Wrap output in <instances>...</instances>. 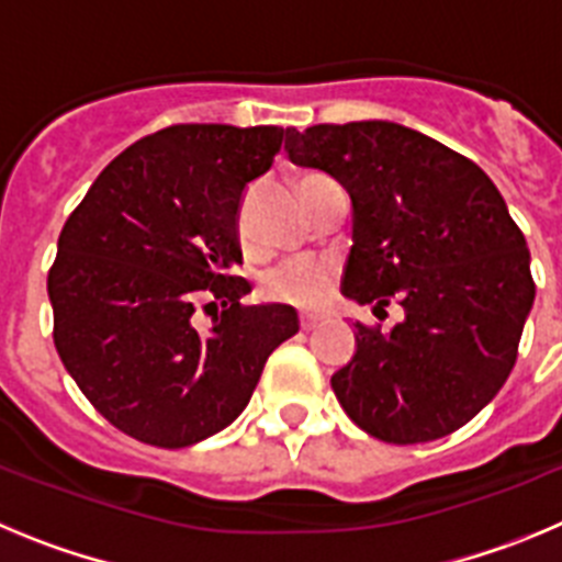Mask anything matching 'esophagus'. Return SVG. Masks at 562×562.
Returning a JSON list of instances; mask_svg holds the SVG:
<instances>
[{
    "label": "esophagus",
    "mask_w": 562,
    "mask_h": 562,
    "mask_svg": "<svg viewBox=\"0 0 562 562\" xmlns=\"http://www.w3.org/2000/svg\"><path fill=\"white\" fill-rule=\"evenodd\" d=\"M317 324H321V317H317V315H301V317H297V326H301V331H312Z\"/></svg>",
    "instance_id": "obj_1"
}]
</instances>
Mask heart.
Instances as JSON below:
<instances>
[{"label": "heart", "instance_id": "b5f03b06", "mask_svg": "<svg viewBox=\"0 0 562 562\" xmlns=\"http://www.w3.org/2000/svg\"><path fill=\"white\" fill-rule=\"evenodd\" d=\"M310 180V177H304ZM301 180V182H304ZM238 238L247 241L245 211H238ZM337 265L326 258H286L258 278V295L290 310H321L331 297Z\"/></svg>", "mask_w": 562, "mask_h": 562}]
</instances>
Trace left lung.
<instances>
[{"mask_svg":"<svg viewBox=\"0 0 562 562\" xmlns=\"http://www.w3.org/2000/svg\"><path fill=\"white\" fill-rule=\"evenodd\" d=\"M290 162L351 196L355 247L342 292L391 331L355 326L357 351L331 374L357 428L389 445L453 434L493 400L518 360L535 281L520 227L464 154L389 121L286 132Z\"/></svg>","mask_w":562,"mask_h":562,"instance_id":"obj_1","label":"left lung"}]
</instances>
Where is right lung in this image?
Segmentation results:
<instances>
[{"instance_id": "1", "label": "right lung", "mask_w": 562, "mask_h": 562, "mask_svg": "<svg viewBox=\"0 0 562 562\" xmlns=\"http://www.w3.org/2000/svg\"><path fill=\"white\" fill-rule=\"evenodd\" d=\"M290 128L177 123L98 173L49 267L53 342L92 408L154 448H188L247 408L265 362L297 331L250 292L236 213ZM223 306L202 336L190 317Z\"/></svg>"}]
</instances>
